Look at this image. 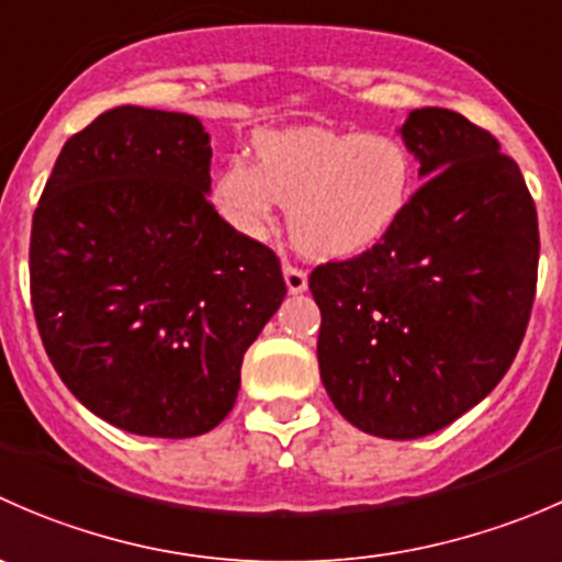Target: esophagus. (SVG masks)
<instances>
[{"instance_id":"esophagus-1","label":"esophagus","mask_w":562,"mask_h":562,"mask_svg":"<svg viewBox=\"0 0 562 562\" xmlns=\"http://www.w3.org/2000/svg\"><path fill=\"white\" fill-rule=\"evenodd\" d=\"M282 274H285V285H288V291H291V293L307 291V271H304V269L285 263V266H282Z\"/></svg>"}]
</instances>
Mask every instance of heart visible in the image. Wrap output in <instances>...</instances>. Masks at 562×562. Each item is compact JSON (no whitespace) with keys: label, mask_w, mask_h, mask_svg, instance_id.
Masks as SVG:
<instances>
[{"label":"heart","mask_w":562,"mask_h":562,"mask_svg":"<svg viewBox=\"0 0 562 562\" xmlns=\"http://www.w3.org/2000/svg\"><path fill=\"white\" fill-rule=\"evenodd\" d=\"M258 166L228 157L212 176L220 217L247 239H263L277 203L304 255L350 258L383 239L413 195V160L389 135L326 127L263 130Z\"/></svg>","instance_id":"obj_1"}]
</instances>
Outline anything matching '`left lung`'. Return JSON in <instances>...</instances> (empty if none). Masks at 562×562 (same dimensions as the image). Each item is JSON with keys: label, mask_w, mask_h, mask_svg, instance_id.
<instances>
[{"label": "left lung", "mask_w": 562, "mask_h": 562, "mask_svg": "<svg viewBox=\"0 0 562 562\" xmlns=\"http://www.w3.org/2000/svg\"><path fill=\"white\" fill-rule=\"evenodd\" d=\"M424 184L378 245L310 274L317 364L361 432L413 440L479 405L522 345L538 277V217L492 133L449 108L402 124Z\"/></svg>", "instance_id": "1"}]
</instances>
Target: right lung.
Segmentation results:
<instances>
[{"mask_svg":"<svg viewBox=\"0 0 562 562\" xmlns=\"http://www.w3.org/2000/svg\"><path fill=\"white\" fill-rule=\"evenodd\" d=\"M195 116L119 105L72 135L32 217L40 339L94 416L195 438L234 407L241 359L285 299L280 258L209 203Z\"/></svg>","mask_w":562,"mask_h":562,"instance_id":"right-lung-1","label":"right lung"}]
</instances>
